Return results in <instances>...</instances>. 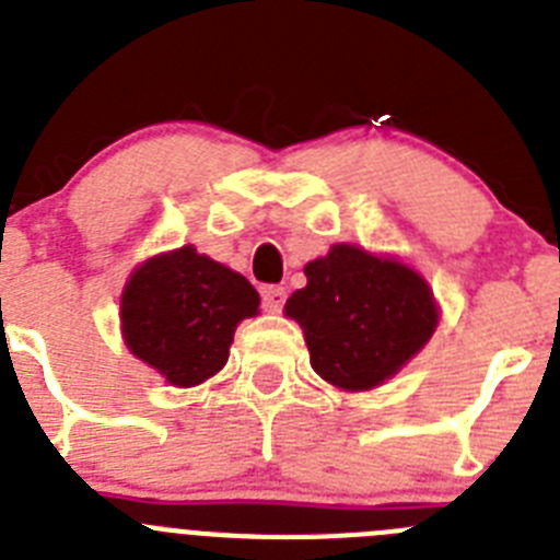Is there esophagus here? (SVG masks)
Instances as JSON below:
<instances>
[{
	"label": "esophagus",
	"mask_w": 560,
	"mask_h": 560,
	"mask_svg": "<svg viewBox=\"0 0 560 560\" xmlns=\"http://www.w3.org/2000/svg\"><path fill=\"white\" fill-rule=\"evenodd\" d=\"M285 305V289H280V285H266L264 289V311H269V314H280Z\"/></svg>",
	"instance_id": "1"
}]
</instances>
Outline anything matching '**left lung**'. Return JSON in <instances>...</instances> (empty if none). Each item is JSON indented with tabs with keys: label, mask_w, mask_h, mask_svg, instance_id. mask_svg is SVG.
Wrapping results in <instances>:
<instances>
[{
	"label": "left lung",
	"mask_w": 560,
	"mask_h": 560,
	"mask_svg": "<svg viewBox=\"0 0 560 560\" xmlns=\"http://www.w3.org/2000/svg\"><path fill=\"white\" fill-rule=\"evenodd\" d=\"M305 289H296L283 311L303 328L314 373L336 389L381 387L438 330L434 291L400 257L334 244L305 264Z\"/></svg>",
	"instance_id": "1"
}]
</instances>
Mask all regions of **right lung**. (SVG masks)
Returning <instances> with one entry per match:
<instances>
[{"label":"right lung","instance_id":"obj_1","mask_svg":"<svg viewBox=\"0 0 560 560\" xmlns=\"http://www.w3.org/2000/svg\"><path fill=\"white\" fill-rule=\"evenodd\" d=\"M260 294L244 275L199 255L162 252L128 275L120 294L126 348L173 387H199L230 359L235 328L257 316Z\"/></svg>","mask_w":560,"mask_h":560}]
</instances>
